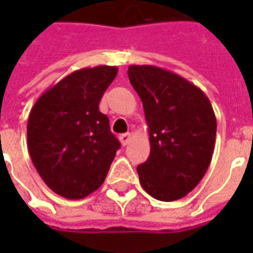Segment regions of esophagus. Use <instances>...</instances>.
<instances>
[{
    "instance_id": "obj_1",
    "label": "esophagus",
    "mask_w": 253,
    "mask_h": 253,
    "mask_svg": "<svg viewBox=\"0 0 253 253\" xmlns=\"http://www.w3.org/2000/svg\"><path fill=\"white\" fill-rule=\"evenodd\" d=\"M131 138H132L131 133H122V135H120V141H121V143L124 145V146L129 143Z\"/></svg>"
}]
</instances>
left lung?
Instances as JSON below:
<instances>
[{
	"mask_svg": "<svg viewBox=\"0 0 253 253\" xmlns=\"http://www.w3.org/2000/svg\"><path fill=\"white\" fill-rule=\"evenodd\" d=\"M141 97L149 129L151 153L138 166L139 181L153 199H183L209 169L217 120L209 97L179 74L156 66L128 69Z\"/></svg>",
	"mask_w": 253,
	"mask_h": 253,
	"instance_id": "8db88e82",
	"label": "left lung"
}]
</instances>
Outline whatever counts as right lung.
I'll list each match as a JSON object with an SVG mask.
<instances>
[{"instance_id": "1", "label": "right lung", "mask_w": 253, "mask_h": 253, "mask_svg": "<svg viewBox=\"0 0 253 253\" xmlns=\"http://www.w3.org/2000/svg\"><path fill=\"white\" fill-rule=\"evenodd\" d=\"M118 69L97 66L66 76L38 98L28 118V151L46 186L64 199L87 197L104 183L120 142L98 110Z\"/></svg>"}]
</instances>
